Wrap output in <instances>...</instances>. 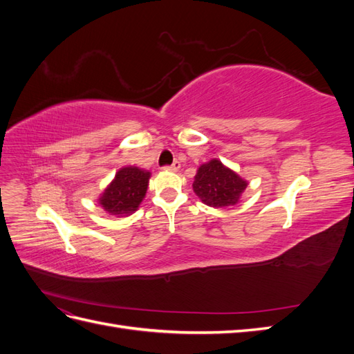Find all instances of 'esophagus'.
Segmentation results:
<instances>
[{"label":"esophagus","instance_id":"1","mask_svg":"<svg viewBox=\"0 0 354 354\" xmlns=\"http://www.w3.org/2000/svg\"><path fill=\"white\" fill-rule=\"evenodd\" d=\"M178 168H180V162H178V160H174L173 164L168 165V167H165V169H168V171H177Z\"/></svg>","mask_w":354,"mask_h":354}]
</instances>
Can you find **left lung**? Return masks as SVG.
Segmentation results:
<instances>
[{
  "mask_svg": "<svg viewBox=\"0 0 354 354\" xmlns=\"http://www.w3.org/2000/svg\"><path fill=\"white\" fill-rule=\"evenodd\" d=\"M246 186V180L233 169L223 165L218 159H211L198 168L194 192L205 205L226 208L236 205Z\"/></svg>",
  "mask_w": 354,
  "mask_h": 354,
  "instance_id": "1",
  "label": "left lung"
}]
</instances>
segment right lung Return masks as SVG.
Segmentation results:
<instances>
[{
    "label": "right lung",
    "mask_w": 354,
    "mask_h": 354,
    "mask_svg": "<svg viewBox=\"0 0 354 354\" xmlns=\"http://www.w3.org/2000/svg\"><path fill=\"white\" fill-rule=\"evenodd\" d=\"M151 173L137 167H124L104 189L99 203L112 216H130L143 201Z\"/></svg>",
    "instance_id": "1"
}]
</instances>
